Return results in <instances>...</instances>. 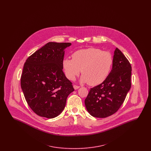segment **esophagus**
<instances>
[{
  "instance_id": "34e87169",
  "label": "esophagus",
  "mask_w": 151,
  "mask_h": 151,
  "mask_svg": "<svg viewBox=\"0 0 151 151\" xmlns=\"http://www.w3.org/2000/svg\"><path fill=\"white\" fill-rule=\"evenodd\" d=\"M79 88H80V86H76V85H74V86H73V88H74L75 90L79 89Z\"/></svg>"
}]
</instances>
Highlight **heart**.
Masks as SVG:
<instances>
[{
	"mask_svg": "<svg viewBox=\"0 0 151 151\" xmlns=\"http://www.w3.org/2000/svg\"><path fill=\"white\" fill-rule=\"evenodd\" d=\"M72 59L65 58L62 66L66 77L74 80L81 71V83L96 86L108 78L113 63L111 54L108 51L96 48H88L75 51Z\"/></svg>",
	"mask_w": 151,
	"mask_h": 151,
	"instance_id": "obj_1",
	"label": "heart"
}]
</instances>
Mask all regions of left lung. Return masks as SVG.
<instances>
[{
    "label": "left lung",
    "instance_id": "obj_1",
    "mask_svg": "<svg viewBox=\"0 0 151 151\" xmlns=\"http://www.w3.org/2000/svg\"><path fill=\"white\" fill-rule=\"evenodd\" d=\"M131 66L118 48L114 52L112 69L106 80L91 88L85 100L88 112L94 117L106 118L120 108L131 88Z\"/></svg>",
    "mask_w": 151,
    "mask_h": 151
}]
</instances>
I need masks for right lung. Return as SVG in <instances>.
<instances>
[{
	"mask_svg": "<svg viewBox=\"0 0 151 151\" xmlns=\"http://www.w3.org/2000/svg\"><path fill=\"white\" fill-rule=\"evenodd\" d=\"M71 43L48 42L26 60L21 87L29 107L39 116L53 118L64 110L74 91L63 72L65 49Z\"/></svg>",
	"mask_w": 151,
	"mask_h": 151,
	"instance_id": "obj_1",
	"label": "right lung"
}]
</instances>
